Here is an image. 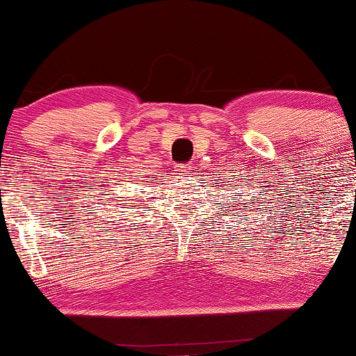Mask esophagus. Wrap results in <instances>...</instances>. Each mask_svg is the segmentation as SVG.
I'll list each match as a JSON object with an SVG mask.
<instances>
[{
  "label": "esophagus",
  "instance_id": "1",
  "mask_svg": "<svg viewBox=\"0 0 356 356\" xmlns=\"http://www.w3.org/2000/svg\"><path fill=\"white\" fill-rule=\"evenodd\" d=\"M175 170H177L179 175H189L192 172V165L191 164H179L175 165Z\"/></svg>",
  "mask_w": 356,
  "mask_h": 356
}]
</instances>
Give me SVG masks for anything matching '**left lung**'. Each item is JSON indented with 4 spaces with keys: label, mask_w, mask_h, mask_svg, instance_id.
<instances>
[{
    "label": "left lung",
    "mask_w": 356,
    "mask_h": 356,
    "mask_svg": "<svg viewBox=\"0 0 356 356\" xmlns=\"http://www.w3.org/2000/svg\"><path fill=\"white\" fill-rule=\"evenodd\" d=\"M229 199H230V195H229ZM234 199H235V197H234ZM227 205H230V204H227ZM234 207H235V205H234ZM242 211H243V209H242Z\"/></svg>",
    "instance_id": "1"
}]
</instances>
